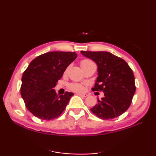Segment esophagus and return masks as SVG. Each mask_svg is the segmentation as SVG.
Here are the masks:
<instances>
[{
  "instance_id": "34e87169",
  "label": "esophagus",
  "mask_w": 156,
  "mask_h": 156,
  "mask_svg": "<svg viewBox=\"0 0 156 156\" xmlns=\"http://www.w3.org/2000/svg\"><path fill=\"white\" fill-rule=\"evenodd\" d=\"M77 95L80 96V97H88V94H81V93H78Z\"/></svg>"
}]
</instances>
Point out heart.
Segmentation results:
<instances>
[{"label": "heart", "mask_w": 156, "mask_h": 156, "mask_svg": "<svg viewBox=\"0 0 156 156\" xmlns=\"http://www.w3.org/2000/svg\"><path fill=\"white\" fill-rule=\"evenodd\" d=\"M94 63L92 60L89 59H82L80 62V66L82 68H84L86 67V66H88L89 65H91V64H93ZM69 68H67L66 69V72L68 70ZM69 88L72 91H74V92H80L84 90V85L82 84H78V83H72L70 84L69 85Z\"/></svg>", "instance_id": "1"}]
</instances>
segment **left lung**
<instances>
[{
  "label": "left lung",
  "mask_w": 156,
  "mask_h": 156,
  "mask_svg": "<svg viewBox=\"0 0 156 156\" xmlns=\"http://www.w3.org/2000/svg\"><path fill=\"white\" fill-rule=\"evenodd\" d=\"M81 54L98 66V77L93 91H102L104 97L90 111L103 120L117 117L130 107L135 92L133 72L124 59L107 51Z\"/></svg>",
  "instance_id": "obj_1"
}]
</instances>
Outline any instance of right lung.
I'll return each instance as SVG.
<instances>
[{"label":"right lung","instance_id":"right-lung-1","mask_svg":"<svg viewBox=\"0 0 156 156\" xmlns=\"http://www.w3.org/2000/svg\"><path fill=\"white\" fill-rule=\"evenodd\" d=\"M77 58L75 52L51 51L31 62L22 76L21 94L26 107L43 120L58 117L74 94L58 95L54 88L66 69Z\"/></svg>","mask_w":156,"mask_h":156}]
</instances>
